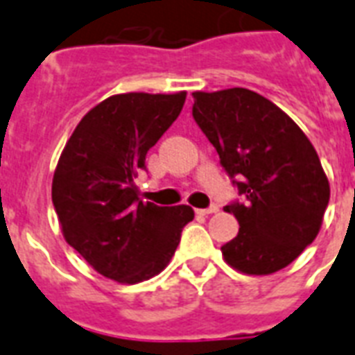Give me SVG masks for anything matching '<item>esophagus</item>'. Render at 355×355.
Segmentation results:
<instances>
[{
    "instance_id": "esophagus-1",
    "label": "esophagus",
    "mask_w": 355,
    "mask_h": 355,
    "mask_svg": "<svg viewBox=\"0 0 355 355\" xmlns=\"http://www.w3.org/2000/svg\"><path fill=\"white\" fill-rule=\"evenodd\" d=\"M218 205H216V203H211V205H209V207H205V209H202V211H200V213H202V215H213V213H216V211H218Z\"/></svg>"
}]
</instances>
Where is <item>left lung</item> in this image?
Here are the masks:
<instances>
[{
    "label": "left lung",
    "instance_id": "8db88e82",
    "mask_svg": "<svg viewBox=\"0 0 355 355\" xmlns=\"http://www.w3.org/2000/svg\"><path fill=\"white\" fill-rule=\"evenodd\" d=\"M192 118L215 146L241 200L226 205L237 237L222 246L233 268L272 274L315 241L329 202L328 178L304 131L248 89L192 92Z\"/></svg>",
    "mask_w": 355,
    "mask_h": 355
}]
</instances>
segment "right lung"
<instances>
[{"instance_id":"1","label":"right lung","mask_w":355,"mask_h":355,"mask_svg":"<svg viewBox=\"0 0 355 355\" xmlns=\"http://www.w3.org/2000/svg\"><path fill=\"white\" fill-rule=\"evenodd\" d=\"M187 92H129L107 98L66 142L51 200L66 243L96 270L120 283L155 276L172 259L194 218L189 205L142 203L135 178L146 153L180 116Z\"/></svg>"}]
</instances>
